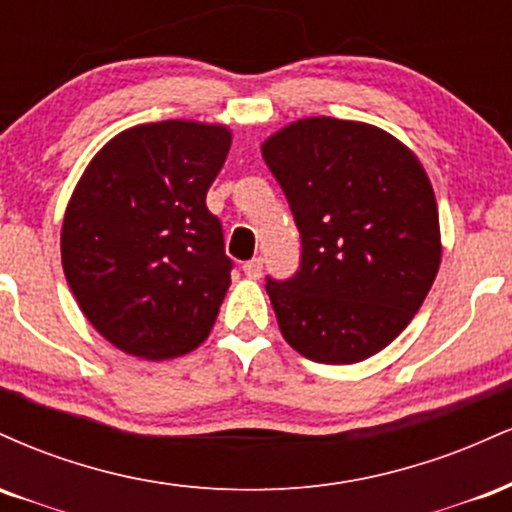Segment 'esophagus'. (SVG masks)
I'll use <instances>...</instances> for the list:
<instances>
[{"label": "esophagus", "mask_w": 512, "mask_h": 512, "mask_svg": "<svg viewBox=\"0 0 512 512\" xmlns=\"http://www.w3.org/2000/svg\"><path fill=\"white\" fill-rule=\"evenodd\" d=\"M243 272H245V276H250V279H260V276H262V260H260V257L245 262Z\"/></svg>", "instance_id": "esophagus-1"}]
</instances>
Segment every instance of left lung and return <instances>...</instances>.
Listing matches in <instances>:
<instances>
[{
	"mask_svg": "<svg viewBox=\"0 0 512 512\" xmlns=\"http://www.w3.org/2000/svg\"><path fill=\"white\" fill-rule=\"evenodd\" d=\"M303 240L301 269L267 279L284 339L317 363L383 351L436 281L438 204L424 166L385 129L305 117L262 142Z\"/></svg>",
	"mask_w": 512,
	"mask_h": 512,
	"instance_id": "8db88e82",
	"label": "left lung"
}]
</instances>
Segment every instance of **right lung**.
<instances>
[{"instance_id":"add662e5","label":"right lung","mask_w":512,"mask_h":512,"mask_svg":"<svg viewBox=\"0 0 512 512\" xmlns=\"http://www.w3.org/2000/svg\"><path fill=\"white\" fill-rule=\"evenodd\" d=\"M231 129L166 120L115 134L76 182L62 221V267L86 320L144 361L190 354L231 286L207 190Z\"/></svg>"}]
</instances>
